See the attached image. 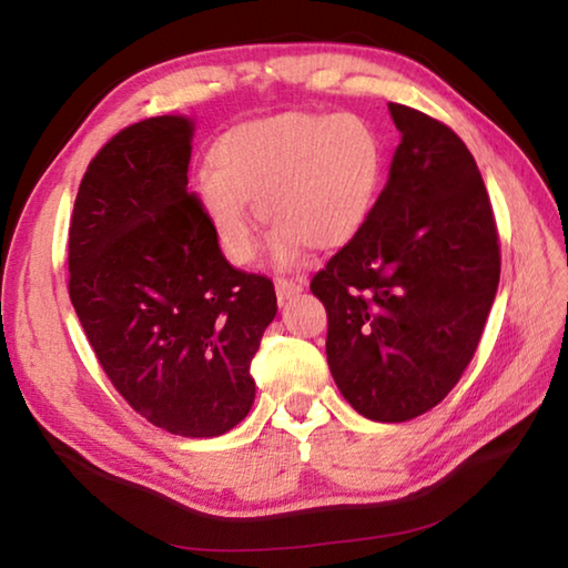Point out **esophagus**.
<instances>
[{"label": "esophagus", "mask_w": 568, "mask_h": 568, "mask_svg": "<svg viewBox=\"0 0 568 568\" xmlns=\"http://www.w3.org/2000/svg\"><path fill=\"white\" fill-rule=\"evenodd\" d=\"M303 291H305V277H295V281L293 277H275V293L281 303Z\"/></svg>", "instance_id": "34e87169"}]
</instances>
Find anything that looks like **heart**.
I'll list each match as a JSON object with an SVG mask.
<instances>
[{
  "mask_svg": "<svg viewBox=\"0 0 568 568\" xmlns=\"http://www.w3.org/2000/svg\"><path fill=\"white\" fill-rule=\"evenodd\" d=\"M207 160L192 192L223 255L235 265L253 257L255 203L275 227V257L287 263L303 245L331 250L361 233L383 187L386 142L361 112L295 110L235 124Z\"/></svg>",
  "mask_w": 568,
  "mask_h": 568,
  "instance_id": "1",
  "label": "heart"
}]
</instances>
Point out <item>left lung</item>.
<instances>
[{"label": "left lung", "mask_w": 568, "mask_h": 568, "mask_svg": "<svg viewBox=\"0 0 568 568\" xmlns=\"http://www.w3.org/2000/svg\"><path fill=\"white\" fill-rule=\"evenodd\" d=\"M403 134L371 217L311 291L328 313V365L361 416L403 423L464 376L491 311L501 247L491 200L464 140L388 104Z\"/></svg>", "instance_id": "8db88e82"}]
</instances>
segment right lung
Returning <instances> with one entry per match:
<instances>
[{"instance_id":"1","label":"right lung","mask_w":568,"mask_h":568,"mask_svg":"<svg viewBox=\"0 0 568 568\" xmlns=\"http://www.w3.org/2000/svg\"><path fill=\"white\" fill-rule=\"evenodd\" d=\"M192 122L162 114L120 130L80 182L70 297L112 386L152 426L185 438L235 428L277 313L273 281L225 261L187 192Z\"/></svg>"}]
</instances>
